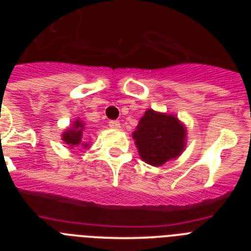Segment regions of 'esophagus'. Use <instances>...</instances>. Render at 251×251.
Instances as JSON below:
<instances>
[{"instance_id": "1", "label": "esophagus", "mask_w": 251, "mask_h": 251, "mask_svg": "<svg viewBox=\"0 0 251 251\" xmlns=\"http://www.w3.org/2000/svg\"><path fill=\"white\" fill-rule=\"evenodd\" d=\"M109 127L113 128V129H119V128H121V123H119L118 121H110Z\"/></svg>"}]
</instances>
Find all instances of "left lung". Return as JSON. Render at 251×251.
Masks as SVG:
<instances>
[{"label":"left lung","instance_id":"8db88e82","mask_svg":"<svg viewBox=\"0 0 251 251\" xmlns=\"http://www.w3.org/2000/svg\"><path fill=\"white\" fill-rule=\"evenodd\" d=\"M132 136L142 161L159 167L185 151L187 128L176 115L147 109Z\"/></svg>","mask_w":251,"mask_h":251}]
</instances>
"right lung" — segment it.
I'll list each match as a JSON object with an SVG mask.
<instances>
[{
  "label": "right lung",
  "mask_w": 251,
  "mask_h": 251,
  "mask_svg": "<svg viewBox=\"0 0 251 251\" xmlns=\"http://www.w3.org/2000/svg\"><path fill=\"white\" fill-rule=\"evenodd\" d=\"M85 130V124L80 119H75L73 124L68 129L64 130L61 134V139L65 142L70 148H74L76 146H81L84 148H89L90 145L83 141V133Z\"/></svg>",
  "instance_id": "right-lung-1"
}]
</instances>
